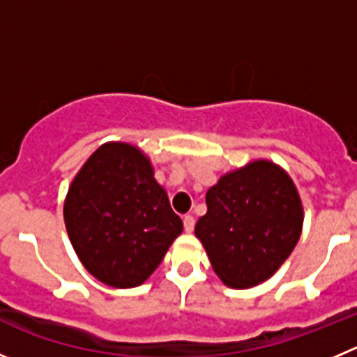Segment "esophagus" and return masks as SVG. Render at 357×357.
<instances>
[{"instance_id": "34e87169", "label": "esophagus", "mask_w": 357, "mask_h": 357, "mask_svg": "<svg viewBox=\"0 0 357 357\" xmlns=\"http://www.w3.org/2000/svg\"><path fill=\"white\" fill-rule=\"evenodd\" d=\"M184 229L188 233H191L195 229V217L192 215H185L184 217Z\"/></svg>"}]
</instances>
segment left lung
<instances>
[{
  "instance_id": "1",
  "label": "left lung",
  "mask_w": 357,
  "mask_h": 357,
  "mask_svg": "<svg viewBox=\"0 0 357 357\" xmlns=\"http://www.w3.org/2000/svg\"><path fill=\"white\" fill-rule=\"evenodd\" d=\"M303 226V206L291 176L271 161L249 162L206 192L196 222L213 271L236 289L257 286L289 257Z\"/></svg>"
}]
</instances>
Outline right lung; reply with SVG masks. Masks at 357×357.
Listing matches in <instances>:
<instances>
[{"mask_svg": "<svg viewBox=\"0 0 357 357\" xmlns=\"http://www.w3.org/2000/svg\"><path fill=\"white\" fill-rule=\"evenodd\" d=\"M64 224L86 270L119 289L144 284L182 233L149 158L122 142L101 145L77 173Z\"/></svg>", "mask_w": 357, "mask_h": 357, "instance_id": "add662e5", "label": "right lung"}]
</instances>
